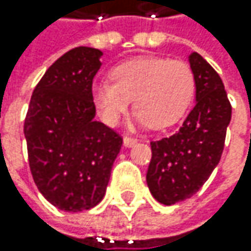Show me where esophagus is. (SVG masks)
<instances>
[{
  "label": "esophagus",
  "instance_id": "obj_1",
  "mask_svg": "<svg viewBox=\"0 0 251 251\" xmlns=\"http://www.w3.org/2000/svg\"><path fill=\"white\" fill-rule=\"evenodd\" d=\"M134 144H137V138H131V137H125L123 138V146L125 148H132Z\"/></svg>",
  "mask_w": 251,
  "mask_h": 251
}]
</instances>
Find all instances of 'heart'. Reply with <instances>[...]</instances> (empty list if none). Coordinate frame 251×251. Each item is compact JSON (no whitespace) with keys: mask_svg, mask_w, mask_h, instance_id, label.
<instances>
[{"mask_svg":"<svg viewBox=\"0 0 251 251\" xmlns=\"http://www.w3.org/2000/svg\"><path fill=\"white\" fill-rule=\"evenodd\" d=\"M113 82L93 85V102L100 119L114 126L134 99L135 123L162 129L175 125L194 96L196 78L188 63L166 57H138L116 66Z\"/></svg>","mask_w":251,"mask_h":251,"instance_id":"heart-1","label":"heart"}]
</instances>
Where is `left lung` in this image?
I'll return each mask as SVG.
<instances>
[{"label":"left lung","instance_id":"1","mask_svg":"<svg viewBox=\"0 0 251 251\" xmlns=\"http://www.w3.org/2000/svg\"><path fill=\"white\" fill-rule=\"evenodd\" d=\"M196 78V105L172 137L151 141L152 159L146 182L162 205L194 196L208 180L225 149L232 107L225 84L197 52L190 57Z\"/></svg>","mask_w":251,"mask_h":251}]
</instances>
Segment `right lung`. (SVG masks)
<instances>
[{"label":"right lung","instance_id":"1","mask_svg":"<svg viewBox=\"0 0 251 251\" xmlns=\"http://www.w3.org/2000/svg\"><path fill=\"white\" fill-rule=\"evenodd\" d=\"M102 51L78 46L45 72L24 123L28 162L43 197L78 212L103 199L122 137L98 120L92 95Z\"/></svg>","mask_w":251,"mask_h":251}]
</instances>
